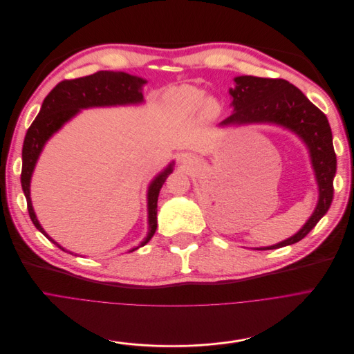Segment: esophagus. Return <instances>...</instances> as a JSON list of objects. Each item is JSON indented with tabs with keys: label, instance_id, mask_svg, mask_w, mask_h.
Returning a JSON list of instances; mask_svg holds the SVG:
<instances>
[{
	"label": "esophagus",
	"instance_id": "1",
	"mask_svg": "<svg viewBox=\"0 0 354 354\" xmlns=\"http://www.w3.org/2000/svg\"><path fill=\"white\" fill-rule=\"evenodd\" d=\"M183 160H185V159H183Z\"/></svg>",
	"mask_w": 354,
	"mask_h": 354
}]
</instances>
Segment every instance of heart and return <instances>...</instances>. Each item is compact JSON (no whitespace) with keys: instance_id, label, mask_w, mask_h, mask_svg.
I'll return each mask as SVG.
<instances>
[{"instance_id":"heart-1","label":"heart","mask_w":354,"mask_h":354,"mask_svg":"<svg viewBox=\"0 0 354 354\" xmlns=\"http://www.w3.org/2000/svg\"><path fill=\"white\" fill-rule=\"evenodd\" d=\"M178 96L187 102L188 104L191 106H195V107H199L202 104H205L206 102V95L203 91L201 89H196V88H191V86H185V88H181L178 91ZM207 107L210 110H215L216 109V104L214 102H209L207 103Z\"/></svg>"}]
</instances>
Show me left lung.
Returning a JSON list of instances; mask_svg holds the SVG:
<instances>
[{"label":"left lung","instance_id":"8db88e82","mask_svg":"<svg viewBox=\"0 0 354 354\" xmlns=\"http://www.w3.org/2000/svg\"><path fill=\"white\" fill-rule=\"evenodd\" d=\"M236 88L230 89L233 113L219 125H241L270 122L285 127L299 135L310 151L311 163L318 183L319 199L307 223L290 239L270 247L274 250L303 240L326 214L333 198V177L336 155L332 144V131L326 115L314 106L304 93L285 80L258 78L251 75L234 78Z\"/></svg>","mask_w":354,"mask_h":354}]
</instances>
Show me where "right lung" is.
Returning a JSON list of instances; mask_svg holds the SVG:
<instances>
[{
	"instance_id": "right-lung-1",
	"label": "right lung",
	"mask_w": 354,
	"mask_h": 354,
	"mask_svg": "<svg viewBox=\"0 0 354 354\" xmlns=\"http://www.w3.org/2000/svg\"><path fill=\"white\" fill-rule=\"evenodd\" d=\"M145 80L125 73H113V71H99V73L77 80H65L59 82L44 99L41 109L29 127L22 148V189L28 201L29 216L39 232H41L59 250L65 251L57 244L40 226L30 201V178L36 162L50 136L57 132L66 121L77 115L82 109L136 104L144 102L142 86ZM170 163L160 174L155 177L148 189V222L149 233L139 247L145 245L155 234L158 227V196L166 178L173 171ZM136 247V248H139ZM132 248L131 251H135Z\"/></svg>"
}]
</instances>
